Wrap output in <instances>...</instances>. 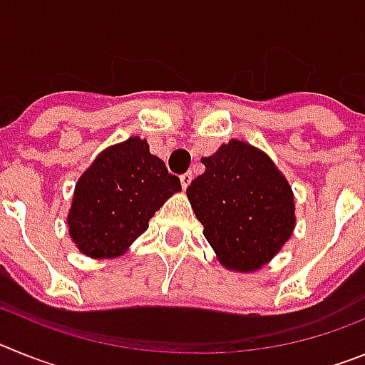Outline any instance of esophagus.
I'll use <instances>...</instances> for the list:
<instances>
[{"mask_svg": "<svg viewBox=\"0 0 365 365\" xmlns=\"http://www.w3.org/2000/svg\"><path fill=\"white\" fill-rule=\"evenodd\" d=\"M192 172H186V173H182V175H180V185H182V188H188L190 186V182H192Z\"/></svg>", "mask_w": 365, "mask_h": 365, "instance_id": "34e87169", "label": "esophagus"}]
</instances>
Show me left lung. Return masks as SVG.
I'll return each mask as SVG.
<instances>
[{"instance_id":"left-lung-1","label":"left lung","mask_w":365,"mask_h":365,"mask_svg":"<svg viewBox=\"0 0 365 365\" xmlns=\"http://www.w3.org/2000/svg\"><path fill=\"white\" fill-rule=\"evenodd\" d=\"M201 163L205 173L192 180L186 195L206 241L225 269H261L294 230L291 186L265 151L235 138Z\"/></svg>"}]
</instances>
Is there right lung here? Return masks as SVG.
<instances>
[{
    "label": "right lung",
    "instance_id": "right-lung-1",
    "mask_svg": "<svg viewBox=\"0 0 365 365\" xmlns=\"http://www.w3.org/2000/svg\"><path fill=\"white\" fill-rule=\"evenodd\" d=\"M177 192L179 177L168 173L144 138L106 148L74 186L67 215L71 240L95 259L122 256Z\"/></svg>",
    "mask_w": 365,
    "mask_h": 365
}]
</instances>
